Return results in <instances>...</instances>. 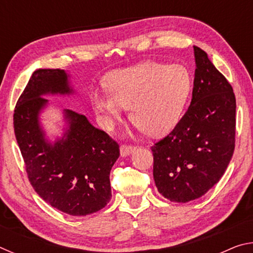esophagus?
I'll use <instances>...</instances> for the list:
<instances>
[{
    "instance_id": "1",
    "label": "esophagus",
    "mask_w": 253,
    "mask_h": 253,
    "mask_svg": "<svg viewBox=\"0 0 253 253\" xmlns=\"http://www.w3.org/2000/svg\"><path fill=\"white\" fill-rule=\"evenodd\" d=\"M136 147L135 146H131V145H122L121 146V156L122 157H126L128 155H130L131 153L135 152Z\"/></svg>"
}]
</instances>
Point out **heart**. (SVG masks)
<instances>
[{"instance_id":"heart-1","label":"heart","mask_w":253,"mask_h":253,"mask_svg":"<svg viewBox=\"0 0 253 253\" xmlns=\"http://www.w3.org/2000/svg\"><path fill=\"white\" fill-rule=\"evenodd\" d=\"M107 87L92 93L96 109L108 124L123 118L130 107L135 125L152 136L169 131L178 123L192 89L188 70L181 65L144 62L111 72Z\"/></svg>"}]
</instances>
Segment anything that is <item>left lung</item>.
I'll use <instances>...</instances> for the list:
<instances>
[{"label":"left lung","mask_w":253,"mask_h":253,"mask_svg":"<svg viewBox=\"0 0 253 253\" xmlns=\"http://www.w3.org/2000/svg\"><path fill=\"white\" fill-rule=\"evenodd\" d=\"M194 48L192 101L174 129L152 146L153 175L160 193L172 202L199 199L220 181L235 142V96L207 52Z\"/></svg>","instance_id":"obj_1"}]
</instances>
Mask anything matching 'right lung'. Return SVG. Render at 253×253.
Wrapping results in <instances>:
<instances>
[{"instance_id": "right-lung-1", "label": "right lung", "mask_w": 253, "mask_h": 253, "mask_svg": "<svg viewBox=\"0 0 253 253\" xmlns=\"http://www.w3.org/2000/svg\"><path fill=\"white\" fill-rule=\"evenodd\" d=\"M70 76L61 69H38L16 102L15 138L29 181L51 207L81 216L105 208L111 198L110 170L119 157L118 144L87 117L63 109L66 127L53 142L45 135L40 114L48 95H72Z\"/></svg>"}]
</instances>
